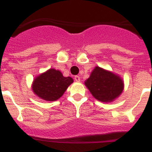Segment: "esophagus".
I'll use <instances>...</instances> for the list:
<instances>
[{
	"label": "esophagus",
	"mask_w": 152,
	"mask_h": 152,
	"mask_svg": "<svg viewBox=\"0 0 152 152\" xmlns=\"http://www.w3.org/2000/svg\"><path fill=\"white\" fill-rule=\"evenodd\" d=\"M75 80H76V81H80V76H78V75H76V76H75Z\"/></svg>",
	"instance_id": "34e87169"
}]
</instances>
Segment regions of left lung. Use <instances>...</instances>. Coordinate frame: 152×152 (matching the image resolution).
<instances>
[{
	"label": "left lung",
	"mask_w": 152,
	"mask_h": 152,
	"mask_svg": "<svg viewBox=\"0 0 152 152\" xmlns=\"http://www.w3.org/2000/svg\"><path fill=\"white\" fill-rule=\"evenodd\" d=\"M84 84L93 96L102 102L113 101L123 90V82L119 76L100 67L94 69Z\"/></svg>",
	"instance_id": "obj_1"
}]
</instances>
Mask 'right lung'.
<instances>
[{
	"mask_svg": "<svg viewBox=\"0 0 152 152\" xmlns=\"http://www.w3.org/2000/svg\"><path fill=\"white\" fill-rule=\"evenodd\" d=\"M72 82L73 79L71 77H65L59 71L49 69L35 79L33 91L43 100L55 101L62 96Z\"/></svg>",
	"mask_w": 152,
	"mask_h": 152,
	"instance_id": "right-lung-1",
	"label": "right lung"
}]
</instances>
